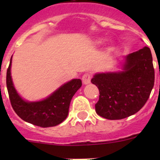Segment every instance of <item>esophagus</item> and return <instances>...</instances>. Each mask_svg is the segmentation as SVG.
<instances>
[{
    "label": "esophagus",
    "instance_id": "esophagus-1",
    "mask_svg": "<svg viewBox=\"0 0 160 160\" xmlns=\"http://www.w3.org/2000/svg\"><path fill=\"white\" fill-rule=\"evenodd\" d=\"M90 79H91V76L90 73H85L82 77V81H83V84L87 85L89 84L90 83Z\"/></svg>",
    "mask_w": 160,
    "mask_h": 160
}]
</instances>
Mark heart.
Here are the masks:
<instances>
[{
	"label": "heart",
	"mask_w": 160,
	"mask_h": 160,
	"mask_svg": "<svg viewBox=\"0 0 160 160\" xmlns=\"http://www.w3.org/2000/svg\"><path fill=\"white\" fill-rule=\"evenodd\" d=\"M101 42H102V39H101V38H95L94 41H93V42H94V44H100Z\"/></svg>",
	"instance_id": "heart-1"
}]
</instances>
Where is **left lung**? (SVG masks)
<instances>
[{"mask_svg":"<svg viewBox=\"0 0 160 160\" xmlns=\"http://www.w3.org/2000/svg\"><path fill=\"white\" fill-rule=\"evenodd\" d=\"M121 70L97 72L91 83L98 88V115L119 120L138 112L144 106L154 86V69L150 49H142L124 56Z\"/></svg>","mask_w":160,"mask_h":160,"instance_id":"left-lung-1","label":"left lung"}]
</instances>
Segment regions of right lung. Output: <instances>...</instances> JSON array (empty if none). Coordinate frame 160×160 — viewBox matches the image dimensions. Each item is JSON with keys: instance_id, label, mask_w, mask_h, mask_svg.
<instances>
[{"instance_id": "obj_1", "label": "right lung", "mask_w": 160, "mask_h": 160, "mask_svg": "<svg viewBox=\"0 0 160 160\" xmlns=\"http://www.w3.org/2000/svg\"><path fill=\"white\" fill-rule=\"evenodd\" d=\"M11 62L12 56L7 70L6 83L11 106L16 114L25 122L42 128L56 126L62 123L68 116L72 98L81 88V80L72 79L42 100L26 101L14 88L11 77Z\"/></svg>"}]
</instances>
